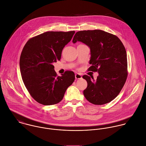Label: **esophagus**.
Here are the masks:
<instances>
[{
    "mask_svg": "<svg viewBox=\"0 0 146 146\" xmlns=\"http://www.w3.org/2000/svg\"><path fill=\"white\" fill-rule=\"evenodd\" d=\"M75 78H76V79H77V80H78V79H81V78H82V76H81V75L80 74L77 73V74H76V75H75Z\"/></svg>",
    "mask_w": 146,
    "mask_h": 146,
    "instance_id": "esophagus-1",
    "label": "esophagus"
}]
</instances>
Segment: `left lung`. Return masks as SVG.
<instances>
[{"instance_id":"left-lung-1","label":"left lung","mask_w":146,"mask_h":146,"mask_svg":"<svg viewBox=\"0 0 146 146\" xmlns=\"http://www.w3.org/2000/svg\"><path fill=\"white\" fill-rule=\"evenodd\" d=\"M80 41L90 47L91 66L88 71L98 72L96 80L83 76L88 82L84 94L88 101L103 105L113 100L124 86L127 77L125 48L116 35L101 30L77 32L73 42Z\"/></svg>"}]
</instances>
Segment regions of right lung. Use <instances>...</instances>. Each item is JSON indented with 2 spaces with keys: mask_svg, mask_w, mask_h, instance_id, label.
<instances>
[{
  "mask_svg": "<svg viewBox=\"0 0 146 146\" xmlns=\"http://www.w3.org/2000/svg\"><path fill=\"white\" fill-rule=\"evenodd\" d=\"M74 33L47 31L30 38L23 49L20 58L23 81L31 97L41 104L61 102L75 80L74 72L69 70L58 76L52 65L60 60L62 49Z\"/></svg>",
  "mask_w": 146,
  "mask_h": 146,
  "instance_id": "right-lung-1",
  "label": "right lung"
}]
</instances>
